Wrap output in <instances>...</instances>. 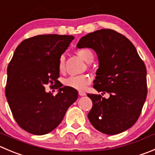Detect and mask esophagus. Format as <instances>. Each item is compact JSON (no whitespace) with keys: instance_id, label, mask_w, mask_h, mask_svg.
Masks as SVG:
<instances>
[{"instance_id":"esophagus-1","label":"esophagus","mask_w":155,"mask_h":155,"mask_svg":"<svg viewBox=\"0 0 155 155\" xmlns=\"http://www.w3.org/2000/svg\"><path fill=\"white\" fill-rule=\"evenodd\" d=\"M79 95H80V96H84V95H86V92H83V91H79Z\"/></svg>"}]
</instances>
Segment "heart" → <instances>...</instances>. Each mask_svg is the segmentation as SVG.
Instances as JSON below:
<instances>
[{
    "instance_id": "heart-1",
    "label": "heart",
    "mask_w": 155,
    "mask_h": 155,
    "mask_svg": "<svg viewBox=\"0 0 155 155\" xmlns=\"http://www.w3.org/2000/svg\"><path fill=\"white\" fill-rule=\"evenodd\" d=\"M78 54L87 63H90L93 60L94 55L92 52L88 48H82L78 50ZM65 59L64 56H61L59 59L58 62V69L60 73H63L65 72ZM91 78L89 75H77V76H71L69 77L66 78L64 80V85L66 86H69L73 89H78V90H82L85 89L88 85L90 84Z\"/></svg>"
}]
</instances>
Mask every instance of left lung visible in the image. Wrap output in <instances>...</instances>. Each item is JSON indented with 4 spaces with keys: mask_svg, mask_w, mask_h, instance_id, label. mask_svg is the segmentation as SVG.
<instances>
[{
    "mask_svg": "<svg viewBox=\"0 0 155 155\" xmlns=\"http://www.w3.org/2000/svg\"><path fill=\"white\" fill-rule=\"evenodd\" d=\"M78 48L93 49L99 67L94 89L108 92V99L87 94L92 107L88 118L95 129L116 134L134 125L147 97L145 65L131 41L111 29H102L80 39Z\"/></svg>",
    "mask_w": 155,
    "mask_h": 155,
    "instance_id": "obj_1",
    "label": "left lung"
}]
</instances>
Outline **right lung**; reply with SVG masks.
Wrapping results in <instances>:
<instances>
[{
  "label": "right lung",
  "instance_id": "add662e5",
  "mask_svg": "<svg viewBox=\"0 0 155 155\" xmlns=\"http://www.w3.org/2000/svg\"><path fill=\"white\" fill-rule=\"evenodd\" d=\"M73 39L68 35H38L24 40L14 51L8 66L6 97L17 123L30 134L42 135L53 131L77 99L76 89L61 88L57 80L59 59ZM53 83L59 89L56 96L45 91L46 84Z\"/></svg>",
  "mask_w": 155,
  "mask_h": 155
}]
</instances>
